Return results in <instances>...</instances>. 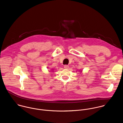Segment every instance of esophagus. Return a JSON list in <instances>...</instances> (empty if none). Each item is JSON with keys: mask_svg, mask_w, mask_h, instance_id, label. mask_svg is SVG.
Here are the masks:
<instances>
[{"mask_svg": "<svg viewBox=\"0 0 123 123\" xmlns=\"http://www.w3.org/2000/svg\"><path fill=\"white\" fill-rule=\"evenodd\" d=\"M64 68H66V69H68L69 68V66L68 65H65L64 66Z\"/></svg>", "mask_w": 123, "mask_h": 123, "instance_id": "34e87169", "label": "esophagus"}]
</instances>
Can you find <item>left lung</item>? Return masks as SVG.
<instances>
[{
  "label": "left lung",
  "mask_w": 123,
  "mask_h": 123,
  "mask_svg": "<svg viewBox=\"0 0 123 123\" xmlns=\"http://www.w3.org/2000/svg\"><path fill=\"white\" fill-rule=\"evenodd\" d=\"M81 72H82V71H81Z\"/></svg>",
  "instance_id": "left-lung-1"
}]
</instances>
